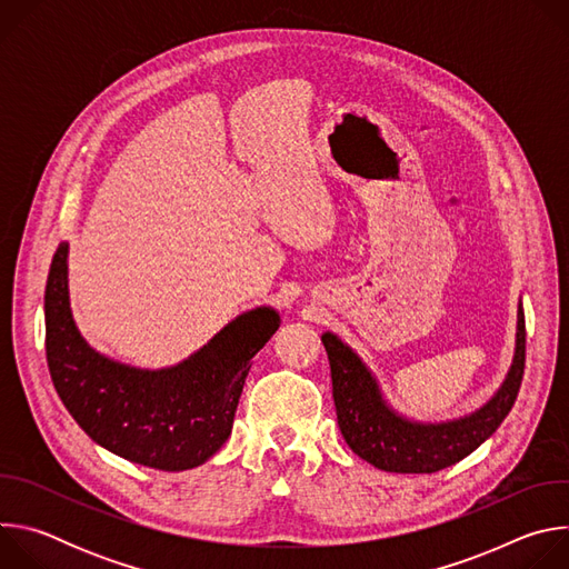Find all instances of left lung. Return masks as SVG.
Instances as JSON below:
<instances>
[{
	"instance_id": "left-lung-1",
	"label": "left lung",
	"mask_w": 569,
	"mask_h": 569,
	"mask_svg": "<svg viewBox=\"0 0 569 569\" xmlns=\"http://www.w3.org/2000/svg\"><path fill=\"white\" fill-rule=\"evenodd\" d=\"M321 342L329 353L338 426L349 448L387 472H437L477 450L511 412L525 373L527 333L518 303L516 353L502 387L477 412L446 423L400 417L385 402L373 373L338 336L323 333Z\"/></svg>"
}]
</instances>
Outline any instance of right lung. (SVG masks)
Segmentation results:
<instances>
[{
	"label": "right lung",
	"instance_id": "obj_1",
	"mask_svg": "<svg viewBox=\"0 0 569 569\" xmlns=\"http://www.w3.org/2000/svg\"><path fill=\"white\" fill-rule=\"evenodd\" d=\"M67 242L44 290L47 365L73 421L106 450L157 470H187L213 457L231 435L252 358L279 329V312H242L189 360L137 369L97 353L69 310Z\"/></svg>",
	"mask_w": 569,
	"mask_h": 569
}]
</instances>
